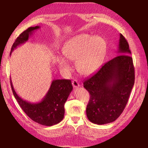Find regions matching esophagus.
I'll list each match as a JSON object with an SVG mask.
<instances>
[{
    "instance_id": "1",
    "label": "esophagus",
    "mask_w": 148,
    "mask_h": 148,
    "mask_svg": "<svg viewBox=\"0 0 148 148\" xmlns=\"http://www.w3.org/2000/svg\"><path fill=\"white\" fill-rule=\"evenodd\" d=\"M72 86H73L74 88H75V89L78 88V87H79V83L77 82V80H73V81H72Z\"/></svg>"
}]
</instances>
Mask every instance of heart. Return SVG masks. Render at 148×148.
I'll return each mask as SVG.
<instances>
[{
	"label": "heart",
	"mask_w": 148,
	"mask_h": 148,
	"mask_svg": "<svg viewBox=\"0 0 148 148\" xmlns=\"http://www.w3.org/2000/svg\"><path fill=\"white\" fill-rule=\"evenodd\" d=\"M106 42L100 36L81 34L70 38L59 54L57 61L59 68L69 73L72 66L68 61H76L79 73L84 76L95 74L101 68L106 53Z\"/></svg>",
	"instance_id": "b5f03b06"
}]
</instances>
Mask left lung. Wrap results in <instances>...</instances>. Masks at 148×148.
I'll list each match as a JSON object with an SVG mask.
<instances>
[{
  "label": "left lung",
  "mask_w": 148,
  "mask_h": 148,
  "mask_svg": "<svg viewBox=\"0 0 148 148\" xmlns=\"http://www.w3.org/2000/svg\"><path fill=\"white\" fill-rule=\"evenodd\" d=\"M117 56L84 83L90 93L86 108L92 123L104 125L118 118L128 102L134 84V69L126 39L119 34Z\"/></svg>",
  "instance_id": "8db88e82"
}]
</instances>
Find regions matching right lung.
<instances>
[{"label": "right lung", "mask_w": 148, "mask_h": 148, "mask_svg": "<svg viewBox=\"0 0 148 148\" xmlns=\"http://www.w3.org/2000/svg\"><path fill=\"white\" fill-rule=\"evenodd\" d=\"M40 28V26L31 27L22 32L12 46L10 55L17 47L28 41L34 31ZM10 83L12 92L19 106L34 121L45 126H52L63 119L64 105L73 89L71 80L53 79L44 98L37 102H31L22 99L15 91L11 78Z\"/></svg>", "instance_id": "right-lung-1"}]
</instances>
